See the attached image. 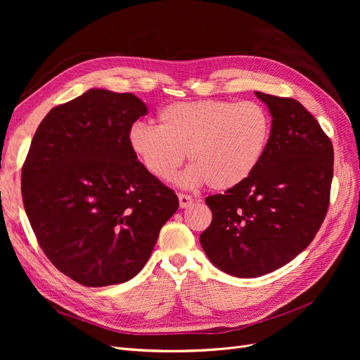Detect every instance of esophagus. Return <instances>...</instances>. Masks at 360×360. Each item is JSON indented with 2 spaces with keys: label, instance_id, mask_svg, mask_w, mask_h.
<instances>
[{
  "label": "esophagus",
  "instance_id": "obj_1",
  "mask_svg": "<svg viewBox=\"0 0 360 360\" xmlns=\"http://www.w3.org/2000/svg\"><path fill=\"white\" fill-rule=\"evenodd\" d=\"M178 198H179V207H181V209H186V207H190L194 202L193 197L191 195H186V194H179Z\"/></svg>",
  "mask_w": 360,
  "mask_h": 360
}]
</instances>
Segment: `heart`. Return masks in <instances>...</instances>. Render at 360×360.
Masks as SVG:
<instances>
[{
  "instance_id": "b5f03b06",
  "label": "heart",
  "mask_w": 360,
  "mask_h": 360,
  "mask_svg": "<svg viewBox=\"0 0 360 360\" xmlns=\"http://www.w3.org/2000/svg\"><path fill=\"white\" fill-rule=\"evenodd\" d=\"M159 127L136 122L127 140L147 172L170 181L185 160L184 186L202 182L226 191L247 181L261 163L271 139V117L257 102L204 99L160 109Z\"/></svg>"
}]
</instances>
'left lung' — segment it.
Listing matches in <instances>:
<instances>
[{
	"instance_id": "obj_1",
	"label": "left lung",
	"mask_w": 360,
	"mask_h": 360,
	"mask_svg": "<svg viewBox=\"0 0 360 360\" xmlns=\"http://www.w3.org/2000/svg\"><path fill=\"white\" fill-rule=\"evenodd\" d=\"M255 96L273 117L266 155L247 181L205 198L213 220L200 235L214 266L243 278L283 267L312 242L328 210L334 165L331 140L297 101Z\"/></svg>"
}]
</instances>
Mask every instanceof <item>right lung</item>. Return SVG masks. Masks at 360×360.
<instances>
[{"mask_svg":"<svg viewBox=\"0 0 360 360\" xmlns=\"http://www.w3.org/2000/svg\"><path fill=\"white\" fill-rule=\"evenodd\" d=\"M146 113L132 93L90 89L52 108L33 136L25 210L49 261L83 286L134 277L179 207L128 146L129 127Z\"/></svg>","mask_w":360,"mask_h":360,"instance_id":"right-lung-1","label":"right lung"}]
</instances>
